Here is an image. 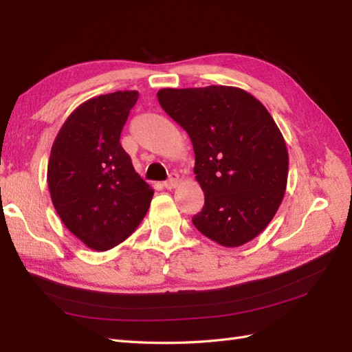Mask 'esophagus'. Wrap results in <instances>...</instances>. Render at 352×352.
<instances>
[{"instance_id": "1", "label": "esophagus", "mask_w": 352, "mask_h": 352, "mask_svg": "<svg viewBox=\"0 0 352 352\" xmlns=\"http://www.w3.org/2000/svg\"><path fill=\"white\" fill-rule=\"evenodd\" d=\"M178 182H180V177H178V174H170L169 180L163 183V188H166L168 190L175 189L177 186H178Z\"/></svg>"}]
</instances>
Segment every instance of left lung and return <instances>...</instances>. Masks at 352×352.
Segmentation results:
<instances>
[{
  "label": "left lung",
  "mask_w": 352,
  "mask_h": 352,
  "mask_svg": "<svg viewBox=\"0 0 352 352\" xmlns=\"http://www.w3.org/2000/svg\"><path fill=\"white\" fill-rule=\"evenodd\" d=\"M157 96L193 145V172L204 192L193 226L227 248L252 241L272 221L287 186V146L274 118L241 87H166Z\"/></svg>",
  "instance_id": "left-lung-1"
}]
</instances>
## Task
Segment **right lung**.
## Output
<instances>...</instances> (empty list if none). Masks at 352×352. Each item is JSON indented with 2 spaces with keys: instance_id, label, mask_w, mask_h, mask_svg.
Wrapping results in <instances>:
<instances>
[{
  "instance_id": "obj_1",
  "label": "right lung",
  "mask_w": 352,
  "mask_h": 352,
  "mask_svg": "<svg viewBox=\"0 0 352 352\" xmlns=\"http://www.w3.org/2000/svg\"><path fill=\"white\" fill-rule=\"evenodd\" d=\"M138 98V91H118L85 101L51 148L52 204L65 227L94 251L111 250L134 233L154 195L119 144Z\"/></svg>"
}]
</instances>
